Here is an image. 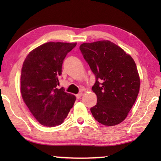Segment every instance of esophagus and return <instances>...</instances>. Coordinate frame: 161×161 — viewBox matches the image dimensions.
<instances>
[{"mask_svg": "<svg viewBox=\"0 0 161 161\" xmlns=\"http://www.w3.org/2000/svg\"><path fill=\"white\" fill-rule=\"evenodd\" d=\"M83 96V93H78V94H76V97L78 98V99H80V98H81V97Z\"/></svg>", "mask_w": 161, "mask_h": 161, "instance_id": "obj_1", "label": "esophagus"}]
</instances>
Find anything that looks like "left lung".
<instances>
[{
  "label": "left lung",
  "mask_w": 161,
  "mask_h": 161,
  "mask_svg": "<svg viewBox=\"0 0 161 161\" xmlns=\"http://www.w3.org/2000/svg\"><path fill=\"white\" fill-rule=\"evenodd\" d=\"M80 50L96 78L92 91L97 103L90 109L92 115L102 125H119L127 117L139 92L135 61L108 40L83 43Z\"/></svg>",
  "instance_id": "left-lung-1"
}]
</instances>
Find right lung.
Wrapping results in <instances>:
<instances>
[{
	"label": "right lung",
	"instance_id": "right-lung-1",
	"mask_svg": "<svg viewBox=\"0 0 161 161\" xmlns=\"http://www.w3.org/2000/svg\"><path fill=\"white\" fill-rule=\"evenodd\" d=\"M77 43L47 42L29 53L21 71L22 97L41 125H61L73 106L75 95L57 89L64 59Z\"/></svg>",
	"mask_w": 161,
	"mask_h": 161
}]
</instances>
